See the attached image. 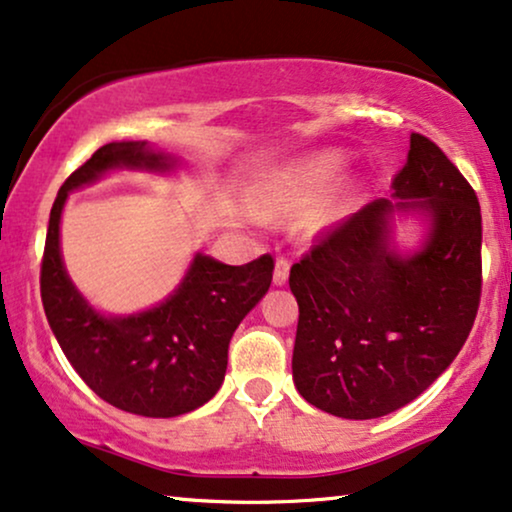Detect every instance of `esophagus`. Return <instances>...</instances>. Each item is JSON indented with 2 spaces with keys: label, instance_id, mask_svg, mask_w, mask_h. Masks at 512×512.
Wrapping results in <instances>:
<instances>
[{
  "label": "esophagus",
  "instance_id": "1",
  "mask_svg": "<svg viewBox=\"0 0 512 512\" xmlns=\"http://www.w3.org/2000/svg\"><path fill=\"white\" fill-rule=\"evenodd\" d=\"M290 276V257H278L276 260V269H274V283L276 285H285Z\"/></svg>",
  "mask_w": 512,
  "mask_h": 512
}]
</instances>
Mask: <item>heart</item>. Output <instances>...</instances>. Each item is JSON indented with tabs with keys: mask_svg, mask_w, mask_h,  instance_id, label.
I'll return each mask as SVG.
<instances>
[{
	"mask_svg": "<svg viewBox=\"0 0 512 512\" xmlns=\"http://www.w3.org/2000/svg\"><path fill=\"white\" fill-rule=\"evenodd\" d=\"M346 170V154L323 152L292 166L276 177L269 192V208L297 210L316 203L337 185Z\"/></svg>",
	"mask_w": 512,
	"mask_h": 512,
	"instance_id": "b5f03b06",
	"label": "heart"
}]
</instances>
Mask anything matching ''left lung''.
<instances>
[{"label": "left lung", "instance_id": "obj_1", "mask_svg": "<svg viewBox=\"0 0 512 512\" xmlns=\"http://www.w3.org/2000/svg\"><path fill=\"white\" fill-rule=\"evenodd\" d=\"M398 203L374 201L320 231L290 269L299 320L292 379L306 403L377 419L412 403L461 351L482 292L475 189L426 135H410L393 177ZM393 207L426 209L432 236L403 261L387 250Z\"/></svg>", "mask_w": 512, "mask_h": 512}]
</instances>
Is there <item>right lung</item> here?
<instances>
[{
  "instance_id": "right-lung-1",
  "label": "right lung",
  "mask_w": 512,
  "mask_h": 512,
  "mask_svg": "<svg viewBox=\"0 0 512 512\" xmlns=\"http://www.w3.org/2000/svg\"><path fill=\"white\" fill-rule=\"evenodd\" d=\"M166 170L170 159L147 142H109L67 177L53 201L42 257V304L65 358L95 395L140 417H180L208 403L227 372L229 342L252 306L267 295L274 257L243 267L196 260L175 295L128 318L95 313L60 260V213L67 192L112 168Z\"/></svg>"
}]
</instances>
